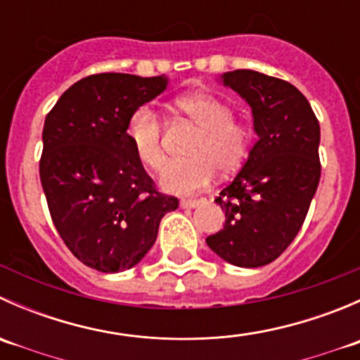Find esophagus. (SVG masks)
<instances>
[{
  "instance_id": "obj_1",
  "label": "esophagus",
  "mask_w": 360,
  "mask_h": 360,
  "mask_svg": "<svg viewBox=\"0 0 360 360\" xmlns=\"http://www.w3.org/2000/svg\"><path fill=\"white\" fill-rule=\"evenodd\" d=\"M181 207H183V209H195V207H198V200H193V198H183V200H181Z\"/></svg>"
}]
</instances>
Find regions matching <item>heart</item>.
Instances as JSON below:
<instances>
[{"mask_svg": "<svg viewBox=\"0 0 360 360\" xmlns=\"http://www.w3.org/2000/svg\"><path fill=\"white\" fill-rule=\"evenodd\" d=\"M176 108L202 132L190 150L191 158L167 163L160 184L170 193H198L212 183L217 169L233 172L248 160L254 130L249 123L233 118V106L214 94H188L176 101ZM127 139L146 169L158 170L163 165V123L153 110L143 106L134 111L127 125Z\"/></svg>", "mask_w": 360, "mask_h": 360, "instance_id": "obj_1", "label": "heart"}]
</instances>
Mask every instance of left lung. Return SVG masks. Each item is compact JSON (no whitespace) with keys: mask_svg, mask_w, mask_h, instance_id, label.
Returning a JSON list of instances; mask_svg holds the SVG:
<instances>
[{"mask_svg":"<svg viewBox=\"0 0 360 360\" xmlns=\"http://www.w3.org/2000/svg\"><path fill=\"white\" fill-rule=\"evenodd\" d=\"M223 83L252 108L257 141L214 200L226 221L205 242L235 266H264L303 226L321 181V127L307 97L285 79L237 69L224 72Z\"/></svg>","mask_w":360,"mask_h":360,"instance_id":"obj_1","label":"left lung"}]
</instances>
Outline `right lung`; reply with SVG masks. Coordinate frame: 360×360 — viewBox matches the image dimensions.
<instances>
[{"mask_svg": "<svg viewBox=\"0 0 360 360\" xmlns=\"http://www.w3.org/2000/svg\"><path fill=\"white\" fill-rule=\"evenodd\" d=\"M165 76L99 72L71 85L43 127L39 179L50 216L83 264L116 274L153 248L179 200L160 193L127 139L130 116L165 90Z\"/></svg>", "mask_w": 360, "mask_h": 360, "instance_id": "1", "label": "right lung"}]
</instances>
